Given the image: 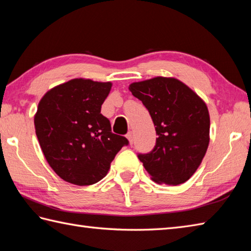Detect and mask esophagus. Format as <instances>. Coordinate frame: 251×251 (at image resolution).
I'll return each mask as SVG.
<instances>
[{"label":"esophagus","mask_w":251,"mask_h":251,"mask_svg":"<svg viewBox=\"0 0 251 251\" xmlns=\"http://www.w3.org/2000/svg\"><path fill=\"white\" fill-rule=\"evenodd\" d=\"M126 138H127V139H128L129 145H132V143H134V136H132V132L131 131H129L128 134L126 135Z\"/></svg>","instance_id":"esophagus-1"}]
</instances>
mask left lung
<instances>
[{
    "label": "left lung",
    "mask_w": 251,
    "mask_h": 251,
    "mask_svg": "<svg viewBox=\"0 0 251 251\" xmlns=\"http://www.w3.org/2000/svg\"><path fill=\"white\" fill-rule=\"evenodd\" d=\"M148 109L156 130L151 152L138 154L157 183L178 185L199 168L209 145L210 120L206 103L177 78L157 76L129 85Z\"/></svg>",
    "instance_id": "8db88e82"
}]
</instances>
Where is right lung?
Instances as JSON below:
<instances>
[{
    "instance_id": "1",
    "label": "right lung",
    "mask_w": 251,
    "mask_h": 251,
    "mask_svg": "<svg viewBox=\"0 0 251 251\" xmlns=\"http://www.w3.org/2000/svg\"><path fill=\"white\" fill-rule=\"evenodd\" d=\"M111 86L110 82L74 78L51 88L40 101L35 134L47 163L67 182L97 183L117 152L128 146L101 114Z\"/></svg>"
}]
</instances>
